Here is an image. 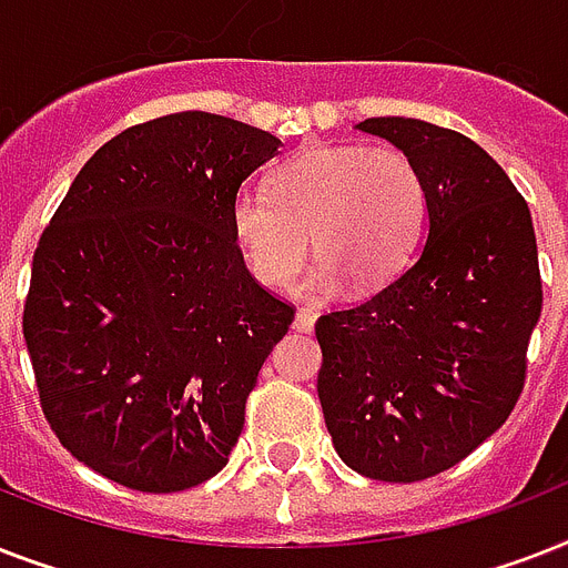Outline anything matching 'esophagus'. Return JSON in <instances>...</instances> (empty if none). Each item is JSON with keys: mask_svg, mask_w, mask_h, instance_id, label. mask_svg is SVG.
I'll return each instance as SVG.
<instances>
[{"mask_svg": "<svg viewBox=\"0 0 568 568\" xmlns=\"http://www.w3.org/2000/svg\"><path fill=\"white\" fill-rule=\"evenodd\" d=\"M313 325H316V313L307 311V307H298V311H296V320H293V328H298V331H313Z\"/></svg>", "mask_w": 568, "mask_h": 568, "instance_id": "34e87169", "label": "esophagus"}]
</instances>
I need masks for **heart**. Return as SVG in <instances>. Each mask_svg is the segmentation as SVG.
Masks as SVG:
<instances>
[{
  "mask_svg": "<svg viewBox=\"0 0 568 568\" xmlns=\"http://www.w3.org/2000/svg\"><path fill=\"white\" fill-rule=\"evenodd\" d=\"M425 216L428 190L407 152L325 143L281 163L270 190H240L231 231L252 275L270 287L296 278L311 252V233L322 261L302 293L328 298L343 281L369 290L393 278L419 243Z\"/></svg>",
  "mask_w": 568,
  "mask_h": 568,
  "instance_id": "obj_1",
  "label": "heart"
}]
</instances>
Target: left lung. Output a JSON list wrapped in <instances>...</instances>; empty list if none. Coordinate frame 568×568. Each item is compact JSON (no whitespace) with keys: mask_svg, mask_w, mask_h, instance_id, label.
Returning <instances> with one entry per match:
<instances>
[{"mask_svg":"<svg viewBox=\"0 0 568 568\" xmlns=\"http://www.w3.org/2000/svg\"><path fill=\"white\" fill-rule=\"evenodd\" d=\"M357 129L416 161L430 229L387 287L316 320V393L343 464L413 484L460 464L519 402L542 311L537 234L514 181L460 131L405 116Z\"/></svg>","mask_w":568,"mask_h":568,"instance_id":"1","label":"left lung"}]
</instances>
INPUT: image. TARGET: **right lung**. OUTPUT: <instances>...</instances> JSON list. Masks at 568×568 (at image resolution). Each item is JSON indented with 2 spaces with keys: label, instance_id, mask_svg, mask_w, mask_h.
Listing matches in <instances>:
<instances>
[{
  "label": "right lung",
  "instance_id": "obj_1",
  "mask_svg": "<svg viewBox=\"0 0 568 568\" xmlns=\"http://www.w3.org/2000/svg\"><path fill=\"white\" fill-rule=\"evenodd\" d=\"M270 131L181 111L90 158L31 261L22 307L40 407L72 457L140 493L205 484L296 307L243 263L231 205Z\"/></svg>",
  "mask_w": 568,
  "mask_h": 568
}]
</instances>
